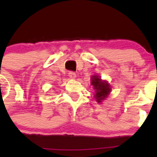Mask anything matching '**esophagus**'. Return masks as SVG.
<instances>
[{
    "mask_svg": "<svg viewBox=\"0 0 157 157\" xmlns=\"http://www.w3.org/2000/svg\"><path fill=\"white\" fill-rule=\"evenodd\" d=\"M68 76L70 77V78H71V79H74V78H75V77H76V74L75 73L74 71H69Z\"/></svg>",
    "mask_w": 157,
    "mask_h": 157,
    "instance_id": "1",
    "label": "esophagus"
}]
</instances>
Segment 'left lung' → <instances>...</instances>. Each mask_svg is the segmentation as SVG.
<instances>
[{
	"mask_svg": "<svg viewBox=\"0 0 157 157\" xmlns=\"http://www.w3.org/2000/svg\"><path fill=\"white\" fill-rule=\"evenodd\" d=\"M91 85L94 86L96 93L94 98L98 103H101L102 101L107 98L112 90L109 83L107 81L102 80L101 78L98 75H94L91 77Z\"/></svg>",
	"mask_w": 157,
	"mask_h": 157,
	"instance_id": "left-lung-1",
	"label": "left lung"
}]
</instances>
